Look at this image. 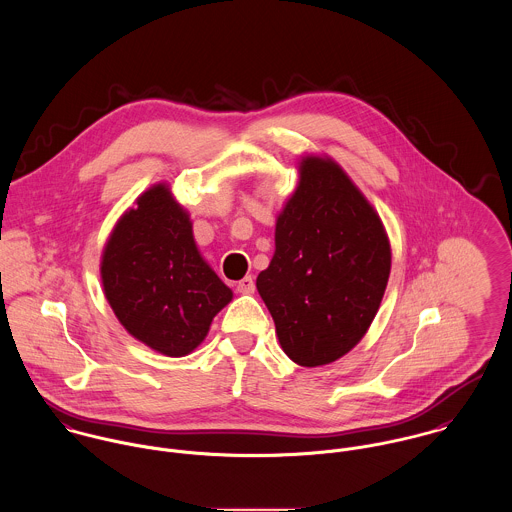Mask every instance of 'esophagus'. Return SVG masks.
Wrapping results in <instances>:
<instances>
[{
    "instance_id": "34e87169",
    "label": "esophagus",
    "mask_w": 512,
    "mask_h": 512,
    "mask_svg": "<svg viewBox=\"0 0 512 512\" xmlns=\"http://www.w3.org/2000/svg\"><path fill=\"white\" fill-rule=\"evenodd\" d=\"M236 290H238L240 293H254V290H256L254 278H252V276H246V278H242V280L236 284Z\"/></svg>"
}]
</instances>
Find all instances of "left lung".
<instances>
[{"instance_id": "left-lung-1", "label": "left lung", "mask_w": 512, "mask_h": 512, "mask_svg": "<svg viewBox=\"0 0 512 512\" xmlns=\"http://www.w3.org/2000/svg\"><path fill=\"white\" fill-rule=\"evenodd\" d=\"M390 276V244L363 193L331 159L303 157L256 288L284 353L301 366L347 355L370 327Z\"/></svg>"}]
</instances>
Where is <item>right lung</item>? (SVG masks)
Returning a JSON list of instances; mask_svg holds the SVG:
<instances>
[{"instance_id": "1", "label": "right lung", "mask_w": 512, "mask_h": 512, "mask_svg": "<svg viewBox=\"0 0 512 512\" xmlns=\"http://www.w3.org/2000/svg\"><path fill=\"white\" fill-rule=\"evenodd\" d=\"M104 293L130 335L167 357L197 349L230 288L201 258L185 209L167 185L147 189L102 254Z\"/></svg>"}]
</instances>
